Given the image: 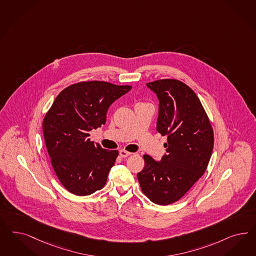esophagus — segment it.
<instances>
[{"mask_svg":"<svg viewBox=\"0 0 256 256\" xmlns=\"http://www.w3.org/2000/svg\"><path fill=\"white\" fill-rule=\"evenodd\" d=\"M119 154H120V156H121L122 158H126V157H128L132 153L128 152V151H126V150H120Z\"/></svg>","mask_w":256,"mask_h":256,"instance_id":"obj_1","label":"esophagus"}]
</instances>
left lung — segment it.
Listing matches in <instances>:
<instances>
[{
  "mask_svg": "<svg viewBox=\"0 0 256 256\" xmlns=\"http://www.w3.org/2000/svg\"><path fill=\"white\" fill-rule=\"evenodd\" d=\"M159 98L157 130L168 136L166 155L157 162L144 155V168L137 174L142 193L152 202H176L202 176L214 148V132L194 90L176 80L146 83Z\"/></svg>",
  "mask_w": 256,
  "mask_h": 256,
  "instance_id": "left-lung-1",
  "label": "left lung"
}]
</instances>
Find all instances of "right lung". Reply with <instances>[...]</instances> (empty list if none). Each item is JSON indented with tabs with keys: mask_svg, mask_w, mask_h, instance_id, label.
<instances>
[{
	"mask_svg": "<svg viewBox=\"0 0 256 256\" xmlns=\"http://www.w3.org/2000/svg\"><path fill=\"white\" fill-rule=\"evenodd\" d=\"M130 90L106 81L78 82L62 90L45 115L42 130L54 171L72 194L88 196L106 184L118 151L102 148L88 132L105 124L108 108Z\"/></svg>",
	"mask_w": 256,
	"mask_h": 256,
	"instance_id": "right-lung-1",
	"label": "right lung"
}]
</instances>
